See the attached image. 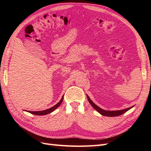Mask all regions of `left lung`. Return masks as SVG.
<instances>
[{
    "mask_svg": "<svg viewBox=\"0 0 151 151\" xmlns=\"http://www.w3.org/2000/svg\"><path fill=\"white\" fill-rule=\"evenodd\" d=\"M87 97H88V101H89V103L91 104V106H92L98 112H99L100 114H101V115H102L103 116H120V115H122V114L127 112L128 110H129V109H131L132 107H134V106H132L130 108H126L125 109H122V110H118V111H106V110H104V109L98 106L96 104H95L92 101H91V99L89 98V97L88 95H87Z\"/></svg>",
    "mask_w": 151,
    "mask_h": 151,
    "instance_id": "8db88e82",
    "label": "left lung"
}]
</instances>
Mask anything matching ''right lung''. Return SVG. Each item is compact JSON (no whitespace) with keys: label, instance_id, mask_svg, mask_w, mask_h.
<instances>
[{"label":"right lung","instance_id":"obj_1","mask_svg":"<svg viewBox=\"0 0 151 151\" xmlns=\"http://www.w3.org/2000/svg\"><path fill=\"white\" fill-rule=\"evenodd\" d=\"M63 99V96L62 97L60 101H59L57 104L55 105V106H53V107L50 108H48V109H45V110H43V111H28L29 113L33 114V115H47V114L48 113H52V111H53L55 109H57L60 105L61 104L62 101Z\"/></svg>","mask_w":151,"mask_h":151}]
</instances>
